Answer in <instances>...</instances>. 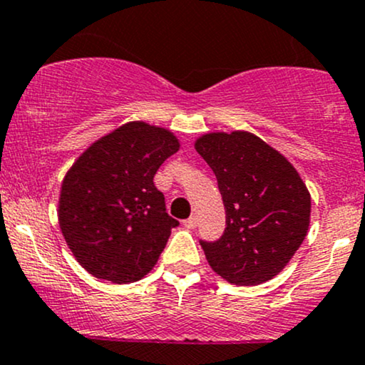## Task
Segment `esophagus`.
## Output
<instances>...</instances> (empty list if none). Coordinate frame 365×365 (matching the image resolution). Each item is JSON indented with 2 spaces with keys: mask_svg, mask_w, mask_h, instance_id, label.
I'll return each instance as SVG.
<instances>
[{
  "mask_svg": "<svg viewBox=\"0 0 365 365\" xmlns=\"http://www.w3.org/2000/svg\"><path fill=\"white\" fill-rule=\"evenodd\" d=\"M197 225H199V219H197V216H192L183 221V226H185L187 230H195Z\"/></svg>",
  "mask_w": 365,
  "mask_h": 365,
  "instance_id": "esophagus-1",
  "label": "esophagus"
}]
</instances>
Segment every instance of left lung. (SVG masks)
Returning a JSON list of instances; mask_svg holds the SVG:
<instances>
[{"label": "left lung", "mask_w": 365, "mask_h": 365, "mask_svg": "<svg viewBox=\"0 0 365 365\" xmlns=\"http://www.w3.org/2000/svg\"><path fill=\"white\" fill-rule=\"evenodd\" d=\"M197 153L212 168L226 210L225 232L200 240L209 265L236 285L270 280L306 238L311 197L299 173L257 135L205 134Z\"/></svg>", "instance_id": "obj_1"}]
</instances>
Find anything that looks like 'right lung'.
Here are the masks:
<instances>
[{"mask_svg": "<svg viewBox=\"0 0 365 365\" xmlns=\"http://www.w3.org/2000/svg\"><path fill=\"white\" fill-rule=\"evenodd\" d=\"M170 130L129 122L96 140L66 175L59 226L76 260L96 279H143L180 222L155 187L158 168L178 151Z\"/></svg>", "mask_w": 365, "mask_h": 365, "instance_id": "right-lung-1", "label": "right lung"}]
</instances>
